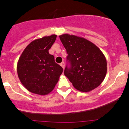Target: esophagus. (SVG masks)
<instances>
[{"mask_svg": "<svg viewBox=\"0 0 129 129\" xmlns=\"http://www.w3.org/2000/svg\"><path fill=\"white\" fill-rule=\"evenodd\" d=\"M60 66H61L63 68V69H64V68H65V63L63 62H62L60 63Z\"/></svg>", "mask_w": 129, "mask_h": 129, "instance_id": "34e87169", "label": "esophagus"}]
</instances>
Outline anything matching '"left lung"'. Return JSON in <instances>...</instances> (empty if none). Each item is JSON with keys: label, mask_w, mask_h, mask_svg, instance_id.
Segmentation results:
<instances>
[{"label": "left lung", "mask_w": 129, "mask_h": 129, "mask_svg": "<svg viewBox=\"0 0 129 129\" xmlns=\"http://www.w3.org/2000/svg\"><path fill=\"white\" fill-rule=\"evenodd\" d=\"M67 50L70 67L64 75L76 90L88 92L103 82L107 73V60L96 45L86 39L63 34L59 36Z\"/></svg>", "instance_id": "1"}]
</instances>
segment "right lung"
I'll list each match as a JSON object with an SVG mask.
<instances>
[{
	"instance_id": "right-lung-1",
	"label": "right lung",
	"mask_w": 129,
	"mask_h": 129,
	"mask_svg": "<svg viewBox=\"0 0 129 129\" xmlns=\"http://www.w3.org/2000/svg\"><path fill=\"white\" fill-rule=\"evenodd\" d=\"M56 37L52 35L32 41L19 57L18 77L25 88L33 93L48 94L54 89L62 73V68L48 52Z\"/></svg>"
}]
</instances>
